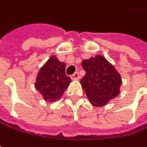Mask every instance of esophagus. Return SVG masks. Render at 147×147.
<instances>
[{
  "instance_id": "34e87169",
  "label": "esophagus",
  "mask_w": 147,
  "mask_h": 147,
  "mask_svg": "<svg viewBox=\"0 0 147 147\" xmlns=\"http://www.w3.org/2000/svg\"><path fill=\"white\" fill-rule=\"evenodd\" d=\"M71 77L72 80H78L79 77H80V76H79V73H78V72H75L73 75H71Z\"/></svg>"
}]
</instances>
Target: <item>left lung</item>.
I'll use <instances>...</instances> for the list:
<instances>
[{
  "instance_id": "1",
  "label": "left lung",
  "mask_w": 147,
  "mask_h": 147,
  "mask_svg": "<svg viewBox=\"0 0 147 147\" xmlns=\"http://www.w3.org/2000/svg\"><path fill=\"white\" fill-rule=\"evenodd\" d=\"M82 66L86 74L80 82L93 105L103 106L118 95L121 76L103 56L84 59Z\"/></svg>"
}]
</instances>
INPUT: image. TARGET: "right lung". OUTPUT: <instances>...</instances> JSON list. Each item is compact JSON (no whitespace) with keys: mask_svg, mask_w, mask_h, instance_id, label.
I'll return each mask as SVG.
<instances>
[{"mask_svg":"<svg viewBox=\"0 0 147 147\" xmlns=\"http://www.w3.org/2000/svg\"><path fill=\"white\" fill-rule=\"evenodd\" d=\"M71 82V77L65 74V63L53 55L40 69L35 87L46 101L53 102L62 97Z\"/></svg>","mask_w":147,"mask_h":147,"instance_id":"add662e5","label":"right lung"}]
</instances>
